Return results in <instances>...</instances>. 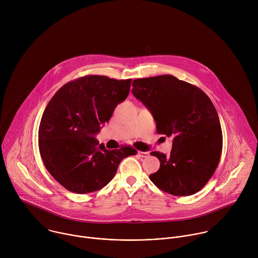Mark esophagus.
Masks as SVG:
<instances>
[{"label": "esophagus", "instance_id": "obj_1", "mask_svg": "<svg viewBox=\"0 0 258 258\" xmlns=\"http://www.w3.org/2000/svg\"><path fill=\"white\" fill-rule=\"evenodd\" d=\"M149 152L148 151H139V155L141 156V157H143V158H145V157H148L149 156Z\"/></svg>", "mask_w": 258, "mask_h": 258}]
</instances>
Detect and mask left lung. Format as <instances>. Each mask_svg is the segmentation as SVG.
I'll list each match as a JSON object with an SVG mask.
<instances>
[{
	"label": "left lung",
	"mask_w": 258,
	"mask_h": 258,
	"mask_svg": "<svg viewBox=\"0 0 258 258\" xmlns=\"http://www.w3.org/2000/svg\"><path fill=\"white\" fill-rule=\"evenodd\" d=\"M132 92L151 111L157 133L173 138L169 155L151 152L160 167L149 178L174 196L200 191L213 175L223 150L222 126L209 97L169 75L135 80Z\"/></svg>",
	"instance_id": "8db88e82"
}]
</instances>
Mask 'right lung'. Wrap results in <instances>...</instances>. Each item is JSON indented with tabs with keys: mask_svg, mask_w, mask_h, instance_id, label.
Masks as SVG:
<instances>
[{
	"mask_svg": "<svg viewBox=\"0 0 258 258\" xmlns=\"http://www.w3.org/2000/svg\"><path fill=\"white\" fill-rule=\"evenodd\" d=\"M132 80L86 76L60 88L48 103L39 127L42 160L51 175L77 194L99 191L111 180L120 161L136 155L130 146L107 150L95 140L101 124L130 93Z\"/></svg>",
	"mask_w": 258,
	"mask_h": 258,
	"instance_id": "add662e5",
	"label": "right lung"
}]
</instances>
